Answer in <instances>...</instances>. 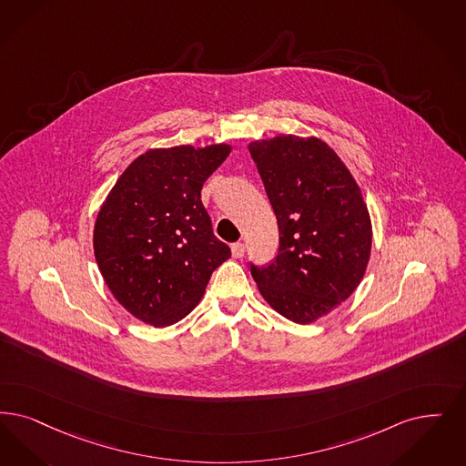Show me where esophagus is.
Returning <instances> with one entry per match:
<instances>
[{"label": "esophagus", "instance_id": "1", "mask_svg": "<svg viewBox=\"0 0 466 466\" xmlns=\"http://www.w3.org/2000/svg\"><path fill=\"white\" fill-rule=\"evenodd\" d=\"M230 249H232V257H234V258H241V257H244V244H242V242H234V244L230 246Z\"/></svg>", "mask_w": 466, "mask_h": 466}]
</instances>
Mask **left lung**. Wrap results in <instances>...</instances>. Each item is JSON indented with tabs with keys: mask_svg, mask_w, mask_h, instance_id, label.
I'll list each match as a JSON object with an SVG mask.
<instances>
[{
	"mask_svg": "<svg viewBox=\"0 0 466 466\" xmlns=\"http://www.w3.org/2000/svg\"><path fill=\"white\" fill-rule=\"evenodd\" d=\"M279 227V251L251 263L261 297L309 324L349 299L371 255V218L349 167L316 137L279 135L249 144Z\"/></svg>",
	"mask_w": 466,
	"mask_h": 466,
	"instance_id": "obj_1",
	"label": "left lung"
}]
</instances>
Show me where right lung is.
Segmentation results:
<instances>
[{
    "instance_id": "1",
    "label": "right lung",
    "mask_w": 466,
    "mask_h": 466,
    "mask_svg": "<svg viewBox=\"0 0 466 466\" xmlns=\"http://www.w3.org/2000/svg\"><path fill=\"white\" fill-rule=\"evenodd\" d=\"M230 146L152 149L123 171L94 230L102 278L130 314L165 328L192 312L213 270L230 258L201 201Z\"/></svg>"
}]
</instances>
